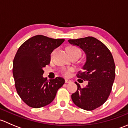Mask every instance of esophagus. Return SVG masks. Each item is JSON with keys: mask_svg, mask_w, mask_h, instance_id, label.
I'll list each match as a JSON object with an SVG mask.
<instances>
[{"mask_svg": "<svg viewBox=\"0 0 128 128\" xmlns=\"http://www.w3.org/2000/svg\"><path fill=\"white\" fill-rule=\"evenodd\" d=\"M65 82L66 84H68V83H70L71 82V81L70 80H68V79H66L65 80Z\"/></svg>", "mask_w": 128, "mask_h": 128, "instance_id": "34e87169", "label": "esophagus"}]
</instances>
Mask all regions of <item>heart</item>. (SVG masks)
<instances>
[{
  "label": "heart",
  "instance_id": "b5f03b06",
  "mask_svg": "<svg viewBox=\"0 0 128 128\" xmlns=\"http://www.w3.org/2000/svg\"><path fill=\"white\" fill-rule=\"evenodd\" d=\"M54 51L55 50L52 51L51 54V56L54 53ZM68 52H69V54L70 57L74 56H78L80 57L81 54H82L80 50L77 47H76V46H70V47H69L68 48ZM71 71H72V69H71V68H62L60 70V73L64 76H68Z\"/></svg>",
  "mask_w": 128,
  "mask_h": 128
}]
</instances>
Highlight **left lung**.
Listing matches in <instances>:
<instances>
[{
    "mask_svg": "<svg viewBox=\"0 0 128 128\" xmlns=\"http://www.w3.org/2000/svg\"><path fill=\"white\" fill-rule=\"evenodd\" d=\"M68 41L86 52V62L83 66V70L78 71L76 76L84 80H88V85L84 88L75 82L77 90L72 94V100L82 109L94 110L106 101L112 91L115 78L113 56L102 42L92 36L69 40Z\"/></svg>",
    "mask_w": 128,
    "mask_h": 128,
    "instance_id": "left-lung-1",
    "label": "left lung"
}]
</instances>
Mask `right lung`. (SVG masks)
<instances>
[{
  "instance_id": "add662e5",
  "label": "right lung",
  "mask_w": 128,
  "mask_h": 128,
  "mask_svg": "<svg viewBox=\"0 0 128 128\" xmlns=\"http://www.w3.org/2000/svg\"><path fill=\"white\" fill-rule=\"evenodd\" d=\"M64 39L36 35L24 41L18 50L13 62V76L17 94L32 108L51 104L65 80L60 77L47 80L42 77L44 68L51 60V53Z\"/></svg>"
}]
</instances>
